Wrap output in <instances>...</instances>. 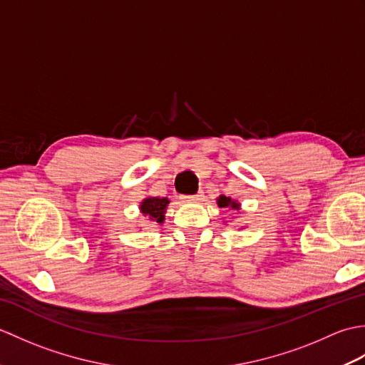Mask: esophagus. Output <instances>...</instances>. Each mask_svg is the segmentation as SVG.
Masks as SVG:
<instances>
[{"instance_id": "34e87169", "label": "esophagus", "mask_w": 365, "mask_h": 365, "mask_svg": "<svg viewBox=\"0 0 365 365\" xmlns=\"http://www.w3.org/2000/svg\"><path fill=\"white\" fill-rule=\"evenodd\" d=\"M183 199H185V200H188V202H192V200H200V199H202V195H200V192H199V195H191V196H183Z\"/></svg>"}]
</instances>
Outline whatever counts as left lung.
<instances>
[{
	"label": "left lung",
	"instance_id": "1",
	"mask_svg": "<svg viewBox=\"0 0 365 365\" xmlns=\"http://www.w3.org/2000/svg\"><path fill=\"white\" fill-rule=\"evenodd\" d=\"M218 205L220 207H230V208H238V204L234 202L230 197H226V196H221L218 199Z\"/></svg>",
	"mask_w": 365,
	"mask_h": 365
}]
</instances>
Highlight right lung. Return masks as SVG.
Instances as JSON below:
<instances>
[{
  "instance_id": "right-lung-1",
  "label": "right lung",
  "mask_w": 365,
  "mask_h": 365,
  "mask_svg": "<svg viewBox=\"0 0 365 365\" xmlns=\"http://www.w3.org/2000/svg\"><path fill=\"white\" fill-rule=\"evenodd\" d=\"M169 204V200L166 197H147L143 200L141 204V212L149 216V220L161 224L165 221V213H166V205Z\"/></svg>"
}]
</instances>
